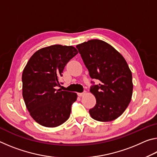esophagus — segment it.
Listing matches in <instances>:
<instances>
[{
  "label": "esophagus",
  "instance_id": "obj_1",
  "mask_svg": "<svg viewBox=\"0 0 157 157\" xmlns=\"http://www.w3.org/2000/svg\"><path fill=\"white\" fill-rule=\"evenodd\" d=\"M86 94V91H84L83 93H78V95L79 97H82V96H83V95H84Z\"/></svg>",
  "mask_w": 157,
  "mask_h": 157
}]
</instances>
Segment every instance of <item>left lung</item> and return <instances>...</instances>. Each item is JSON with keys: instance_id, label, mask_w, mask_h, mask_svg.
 Wrapping results in <instances>:
<instances>
[{"instance_id": "obj_1", "label": "left lung", "mask_w": 157, "mask_h": 157, "mask_svg": "<svg viewBox=\"0 0 157 157\" xmlns=\"http://www.w3.org/2000/svg\"><path fill=\"white\" fill-rule=\"evenodd\" d=\"M92 79L100 81L91 87L96 104L89 110L91 118L109 122L121 116L132 99V75L124 58L105 41L92 39L76 46Z\"/></svg>"}]
</instances>
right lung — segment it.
<instances>
[{
	"mask_svg": "<svg viewBox=\"0 0 157 157\" xmlns=\"http://www.w3.org/2000/svg\"><path fill=\"white\" fill-rule=\"evenodd\" d=\"M78 53L72 46L45 47L34 53L23 69V100L32 118L42 126L56 127L70 116L78 95L57 86L66 63Z\"/></svg>",
	"mask_w": 157,
	"mask_h": 157,
	"instance_id": "add662e5",
	"label": "right lung"
}]
</instances>
